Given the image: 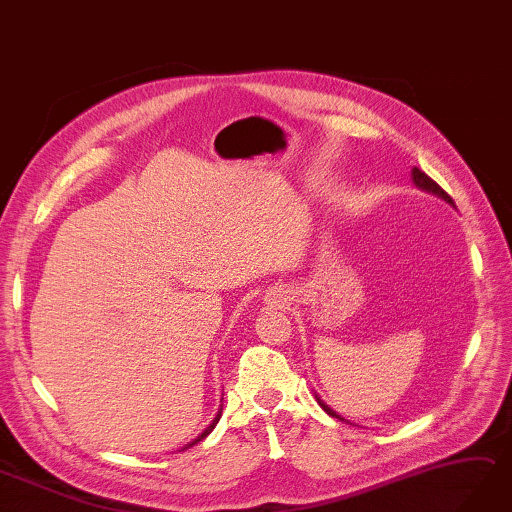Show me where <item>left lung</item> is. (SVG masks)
<instances>
[{
	"label": "left lung",
	"instance_id": "obj_1",
	"mask_svg": "<svg viewBox=\"0 0 512 512\" xmlns=\"http://www.w3.org/2000/svg\"><path fill=\"white\" fill-rule=\"evenodd\" d=\"M411 181H413V185H416L418 189H422V191H426V193H433V196H437V198H441V200H446L448 204H452V206H454V202H452V198L448 196V193H446L444 189H441V187H439V185H437V183L433 181V178H431V176H426V174H424L422 170H418V168H413V170H411ZM314 398H316V400H319V405H321V407H323V409H325V411L329 413V416H331V418H338V420H344V418H340V416H338V413H336L334 409H331L329 405H325V403H323V400L319 398V394H314Z\"/></svg>",
	"mask_w": 512,
	"mask_h": 512
}]
</instances>
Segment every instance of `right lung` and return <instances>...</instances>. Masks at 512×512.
Returning a JSON list of instances; mask_svg holds the SVG:
<instances>
[{
	"label": "right lung",
	"instance_id": "1",
	"mask_svg": "<svg viewBox=\"0 0 512 512\" xmlns=\"http://www.w3.org/2000/svg\"><path fill=\"white\" fill-rule=\"evenodd\" d=\"M219 418H222V405H219V411H217V413H215V418H213V420H211V424H209V426H206V428H204V431H202V433H200V435H198V437H196V439H193V441H189V444H187V446H185V448H183V450H187V448H191V446H196V444H198V441H202V439H204V437H206V435H209V433H211V431H213V428H215V426H217V422H219Z\"/></svg>",
	"mask_w": 512,
	"mask_h": 512
}]
</instances>
